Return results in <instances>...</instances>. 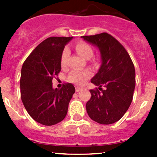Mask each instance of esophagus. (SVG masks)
Returning <instances> with one entry per match:
<instances>
[{
    "mask_svg": "<svg viewBox=\"0 0 157 157\" xmlns=\"http://www.w3.org/2000/svg\"><path fill=\"white\" fill-rule=\"evenodd\" d=\"M82 90V88H80V87H76V92H79V91H80V90Z\"/></svg>",
    "mask_w": 157,
    "mask_h": 157,
    "instance_id": "1",
    "label": "esophagus"
}]
</instances>
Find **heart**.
Returning <instances> with one entry per match:
<instances>
[{"label":"heart","instance_id":"heart-1","mask_svg":"<svg viewBox=\"0 0 157 157\" xmlns=\"http://www.w3.org/2000/svg\"><path fill=\"white\" fill-rule=\"evenodd\" d=\"M75 49L77 53L83 58H91L93 55V50L91 45L85 42H79L76 44ZM69 55V49L65 48L63 50L61 56V64L62 67H64L66 64L67 58ZM91 77V72L87 70H74L71 71L69 75V80L73 83H75L77 84H83L88 78Z\"/></svg>","mask_w":157,"mask_h":157}]
</instances>
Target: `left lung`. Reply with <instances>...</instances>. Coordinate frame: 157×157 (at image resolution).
I'll use <instances>...</instances> for the list:
<instances>
[{"instance_id":"left-lung-1","label":"left lung","mask_w":157,"mask_h":157,"mask_svg":"<svg viewBox=\"0 0 157 157\" xmlns=\"http://www.w3.org/2000/svg\"><path fill=\"white\" fill-rule=\"evenodd\" d=\"M81 38L96 45L102 58L99 71L91 79V83L99 88L90 90L91 97L86 104V112L96 122L113 124L122 118L132 102L135 88L134 64L124 47L107 33Z\"/></svg>"}]
</instances>
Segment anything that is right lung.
<instances>
[{
  "instance_id": "1",
  "label": "right lung",
  "mask_w": 157,
  "mask_h": 157,
  "mask_svg": "<svg viewBox=\"0 0 157 157\" xmlns=\"http://www.w3.org/2000/svg\"><path fill=\"white\" fill-rule=\"evenodd\" d=\"M73 37H49L30 53L21 70L20 93L25 109L33 119L50 126L64 120L75 93L72 83L52 88V79L61 71V56Z\"/></svg>"
}]
</instances>
